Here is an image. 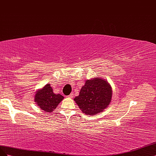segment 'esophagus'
I'll return each instance as SVG.
<instances>
[{"mask_svg": "<svg viewBox=\"0 0 156 156\" xmlns=\"http://www.w3.org/2000/svg\"><path fill=\"white\" fill-rule=\"evenodd\" d=\"M74 97V94L73 93H70V94L69 95H68V97H70V98H73Z\"/></svg>", "mask_w": 156, "mask_h": 156, "instance_id": "esophagus-1", "label": "esophagus"}]
</instances>
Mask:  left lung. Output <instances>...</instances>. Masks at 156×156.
Instances as JSON below:
<instances>
[{"label":"left lung","instance_id":"8db88e82","mask_svg":"<svg viewBox=\"0 0 156 156\" xmlns=\"http://www.w3.org/2000/svg\"><path fill=\"white\" fill-rule=\"evenodd\" d=\"M112 88L105 80L95 78L87 80L74 100L79 108L87 115H95L102 112L110 104Z\"/></svg>","mask_w":156,"mask_h":156}]
</instances>
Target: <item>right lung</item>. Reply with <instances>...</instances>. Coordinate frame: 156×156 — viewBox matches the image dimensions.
<instances>
[{
    "label": "right lung",
    "mask_w": 156,
    "mask_h": 156,
    "mask_svg": "<svg viewBox=\"0 0 156 156\" xmlns=\"http://www.w3.org/2000/svg\"><path fill=\"white\" fill-rule=\"evenodd\" d=\"M63 99V96L53 93L50 84H47L42 90L37 91L34 97V101L39 107L49 113L53 112Z\"/></svg>",
    "instance_id": "obj_1"
}]
</instances>
